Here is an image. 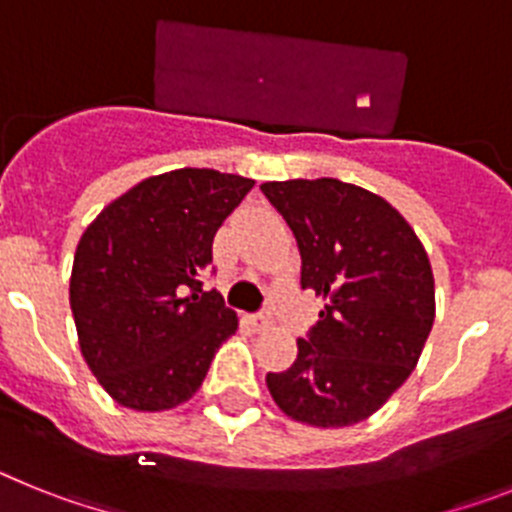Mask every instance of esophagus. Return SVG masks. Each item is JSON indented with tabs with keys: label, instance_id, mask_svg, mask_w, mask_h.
I'll use <instances>...</instances> for the list:
<instances>
[{
	"label": "esophagus",
	"instance_id": "obj_1",
	"mask_svg": "<svg viewBox=\"0 0 512 512\" xmlns=\"http://www.w3.org/2000/svg\"><path fill=\"white\" fill-rule=\"evenodd\" d=\"M253 330H266L271 325V315L269 312H261V315H253L251 318Z\"/></svg>",
	"mask_w": 512,
	"mask_h": 512
}]
</instances>
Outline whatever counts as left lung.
<instances>
[{
  "mask_svg": "<svg viewBox=\"0 0 512 512\" xmlns=\"http://www.w3.org/2000/svg\"><path fill=\"white\" fill-rule=\"evenodd\" d=\"M295 235L302 289L325 300L287 372L266 374L282 413L341 428L377 413L420 359L436 318L423 243L387 200L338 179L261 184Z\"/></svg>",
  "mask_w": 512,
  "mask_h": 512,
  "instance_id": "1",
  "label": "left lung"
}]
</instances>
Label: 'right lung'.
Masks as SVG:
<instances>
[{
  "label": "right lung",
  "instance_id": "right-lung-1",
  "mask_svg": "<svg viewBox=\"0 0 512 512\" xmlns=\"http://www.w3.org/2000/svg\"><path fill=\"white\" fill-rule=\"evenodd\" d=\"M251 189L243 176L176 169L135 184L81 235L69 289L79 346L122 408L187 402L238 328L202 279L217 228Z\"/></svg>",
  "mask_w": 512,
  "mask_h": 512
}]
</instances>
